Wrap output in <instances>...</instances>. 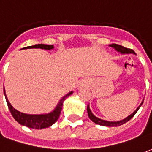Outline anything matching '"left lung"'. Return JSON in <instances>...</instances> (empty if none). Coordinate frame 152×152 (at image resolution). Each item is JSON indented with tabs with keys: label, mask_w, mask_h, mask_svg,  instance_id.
<instances>
[{
	"label": "left lung",
	"mask_w": 152,
	"mask_h": 152,
	"mask_svg": "<svg viewBox=\"0 0 152 152\" xmlns=\"http://www.w3.org/2000/svg\"><path fill=\"white\" fill-rule=\"evenodd\" d=\"M109 46L112 47V48H114L115 50L118 51L119 53H134V51L133 50H131V49H128V48H125V47L122 46V45H117V44H112V45H110ZM143 103V100H142V102L141 103L139 107H137L135 111H134L133 113L131 115H129L128 117L124 118V120H121V121H104V120H102V119H99V118L96 117L93 114L92 112H91V110L89 108V105L87 106V112H88V115H89V119L93 121V122H94L95 124H99V125H102V126H108V127H114V126H120L121 124H124V123H126L127 121H129L130 120L131 118L134 116V115L136 114V112L138 111V109L140 108V107L142 106V104Z\"/></svg>",
	"instance_id": "left-lung-1"
}]
</instances>
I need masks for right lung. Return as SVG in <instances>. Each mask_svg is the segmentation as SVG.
I'll return each instance as SVG.
<instances>
[{"instance_id":"obj_1","label":"right lung","mask_w":152,"mask_h":152,"mask_svg":"<svg viewBox=\"0 0 152 152\" xmlns=\"http://www.w3.org/2000/svg\"><path fill=\"white\" fill-rule=\"evenodd\" d=\"M32 48H40V49H43V50H53V45L38 44V45H32V46L25 47L23 49H32ZM72 93V91H71V92L68 93L67 94H66L64 97H63L62 99H60V101L58 102V105L56 106V107L54 108L53 112L47 113V114L30 115L18 112L12 107L11 104L8 101V99H7L6 94H5V88H4V94H5V99H6V102H7V105H8L9 109L10 111V113L13 115V117L15 118V121L20 124H22V125H24V126L31 128V129H41L48 128L51 126L53 124H54L59 117L64 100L67 97H69Z\"/></svg>"}]
</instances>
